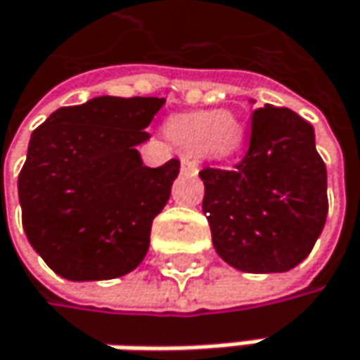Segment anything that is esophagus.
Returning <instances> with one entry per match:
<instances>
[{
  "label": "esophagus",
  "instance_id": "obj_1",
  "mask_svg": "<svg viewBox=\"0 0 360 360\" xmlns=\"http://www.w3.org/2000/svg\"><path fill=\"white\" fill-rule=\"evenodd\" d=\"M182 172L184 174H191V176H197L199 174V161L193 158V155H184L182 158Z\"/></svg>",
  "mask_w": 360,
  "mask_h": 360
}]
</instances>
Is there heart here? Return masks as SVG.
<instances>
[{"label": "heart", "instance_id": "obj_1", "mask_svg": "<svg viewBox=\"0 0 360 360\" xmlns=\"http://www.w3.org/2000/svg\"><path fill=\"white\" fill-rule=\"evenodd\" d=\"M165 136L186 153H202L213 161L236 158L247 145V126L226 110H202L172 115L163 124Z\"/></svg>", "mask_w": 360, "mask_h": 360}]
</instances>
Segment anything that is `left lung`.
<instances>
[{"instance_id": "obj_1", "label": "left lung", "mask_w": 360, "mask_h": 360, "mask_svg": "<svg viewBox=\"0 0 360 360\" xmlns=\"http://www.w3.org/2000/svg\"><path fill=\"white\" fill-rule=\"evenodd\" d=\"M199 176L213 247L228 265L282 274L309 257L328 217V172L313 126L298 113L257 110L247 158L234 169L205 167Z\"/></svg>"}]
</instances>
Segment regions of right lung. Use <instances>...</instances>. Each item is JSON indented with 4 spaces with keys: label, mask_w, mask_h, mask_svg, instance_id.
I'll return each instance as SVG.
<instances>
[{
    "label": "right lung",
    "mask_w": 360,
    "mask_h": 360,
    "mask_svg": "<svg viewBox=\"0 0 360 360\" xmlns=\"http://www.w3.org/2000/svg\"><path fill=\"white\" fill-rule=\"evenodd\" d=\"M158 97H95L60 108L32 134L18 199L30 247L72 282L113 280L141 265L180 161L147 167L139 145Z\"/></svg>",
    "instance_id": "1"
}]
</instances>
